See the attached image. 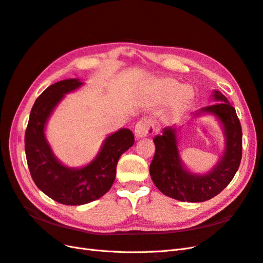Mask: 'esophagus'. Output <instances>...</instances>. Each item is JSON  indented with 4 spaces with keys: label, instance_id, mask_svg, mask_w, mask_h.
I'll list each match as a JSON object with an SVG mask.
<instances>
[{
    "label": "esophagus",
    "instance_id": "1",
    "mask_svg": "<svg viewBox=\"0 0 263 263\" xmlns=\"http://www.w3.org/2000/svg\"><path fill=\"white\" fill-rule=\"evenodd\" d=\"M154 132V126L152 122L147 119H142L136 124V129H134V134H136L137 139L145 138L147 136H152Z\"/></svg>",
    "mask_w": 263,
    "mask_h": 263
}]
</instances>
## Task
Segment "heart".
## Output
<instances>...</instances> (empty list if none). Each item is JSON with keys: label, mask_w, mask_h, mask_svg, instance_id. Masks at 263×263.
Returning <instances> with one entry per match:
<instances>
[{"label": "heart", "mask_w": 263, "mask_h": 263, "mask_svg": "<svg viewBox=\"0 0 263 263\" xmlns=\"http://www.w3.org/2000/svg\"><path fill=\"white\" fill-rule=\"evenodd\" d=\"M152 96L157 102L166 103L171 101L172 112L178 115L191 106L195 98V91L190 86H181L174 79L165 78L155 82Z\"/></svg>", "instance_id": "1"}]
</instances>
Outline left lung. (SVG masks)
Segmentation results:
<instances>
[{
	"mask_svg": "<svg viewBox=\"0 0 263 263\" xmlns=\"http://www.w3.org/2000/svg\"><path fill=\"white\" fill-rule=\"evenodd\" d=\"M211 104L195 112L194 117L213 115L221 124L224 149L219 161L205 174H196L187 170L179 155L177 132L179 126L163 129L155 136V154L149 165V175L155 186L164 195L181 201L200 202L215 197L234 178L242 156V130L236 109L218 90H214Z\"/></svg>",
	"mask_w": 263,
	"mask_h": 263,
	"instance_id": "obj_1",
	"label": "left lung"
}]
</instances>
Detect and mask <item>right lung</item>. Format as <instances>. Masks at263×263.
<instances>
[{
  "instance_id": "1",
  "label": "right lung",
  "mask_w": 263,
  "mask_h": 263,
  "mask_svg": "<svg viewBox=\"0 0 263 263\" xmlns=\"http://www.w3.org/2000/svg\"><path fill=\"white\" fill-rule=\"evenodd\" d=\"M84 85L77 78L49 86L36 99L25 132V153L36 186L48 197L64 205H84L102 197L115 182L118 161L134 143L129 129H120L104 139L99 153L80 168L59 162L45 136V127L64 97Z\"/></svg>"
}]
</instances>
